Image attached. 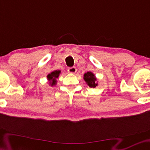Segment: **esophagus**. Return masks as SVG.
Returning a JSON list of instances; mask_svg holds the SVG:
<instances>
[{"label":"esophagus","instance_id":"34e87169","mask_svg":"<svg viewBox=\"0 0 150 150\" xmlns=\"http://www.w3.org/2000/svg\"><path fill=\"white\" fill-rule=\"evenodd\" d=\"M77 71V69H76L75 67H69L68 69V72L70 74H75Z\"/></svg>","mask_w":150,"mask_h":150}]
</instances>
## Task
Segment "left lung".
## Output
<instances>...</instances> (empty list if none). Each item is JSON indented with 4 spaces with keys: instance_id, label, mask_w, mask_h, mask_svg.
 <instances>
[{
    "instance_id": "8db88e82",
    "label": "left lung",
    "mask_w": 150,
    "mask_h": 150,
    "mask_svg": "<svg viewBox=\"0 0 150 150\" xmlns=\"http://www.w3.org/2000/svg\"><path fill=\"white\" fill-rule=\"evenodd\" d=\"M83 79L86 81V84L90 88H95L96 87L98 86L96 77L92 72H90V71L84 73Z\"/></svg>"
}]
</instances>
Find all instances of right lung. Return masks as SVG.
<instances>
[{
	"instance_id": "right-lung-1",
	"label": "right lung",
	"mask_w": 150,
	"mask_h": 150,
	"mask_svg": "<svg viewBox=\"0 0 150 150\" xmlns=\"http://www.w3.org/2000/svg\"><path fill=\"white\" fill-rule=\"evenodd\" d=\"M61 73V71L60 70H54L50 73H48V75H47V79H48L49 86L52 87L57 85V79L59 78Z\"/></svg>"
}]
</instances>
